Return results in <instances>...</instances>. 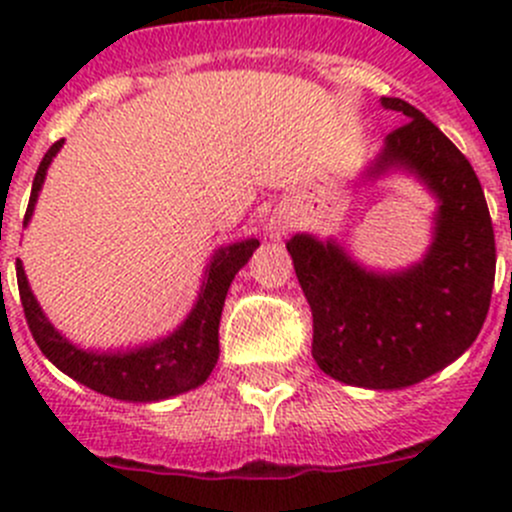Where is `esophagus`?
Segmentation results:
<instances>
[{
	"mask_svg": "<svg viewBox=\"0 0 512 512\" xmlns=\"http://www.w3.org/2000/svg\"><path fill=\"white\" fill-rule=\"evenodd\" d=\"M287 230H289V223H287L285 218H275V220H272V223H270L272 237H277V240H280V237H285Z\"/></svg>",
	"mask_w": 512,
	"mask_h": 512,
	"instance_id": "obj_1",
	"label": "esophagus"
}]
</instances>
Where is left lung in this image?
Masks as SVG:
<instances>
[{
  "mask_svg": "<svg viewBox=\"0 0 512 512\" xmlns=\"http://www.w3.org/2000/svg\"><path fill=\"white\" fill-rule=\"evenodd\" d=\"M384 108L409 121L386 136L366 173L404 168L438 198L433 242L404 272H371L339 242L294 235V272L312 309V356L324 374L364 389H404L476 342L495 280L488 203L468 158L401 98Z\"/></svg>",
  "mask_w": 512,
  "mask_h": 512,
  "instance_id": "1",
  "label": "left lung"
}]
</instances>
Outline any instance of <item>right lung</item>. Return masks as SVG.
<instances>
[{
	"label": "right lung",
	"mask_w": 512,
	"mask_h": 512,
	"mask_svg": "<svg viewBox=\"0 0 512 512\" xmlns=\"http://www.w3.org/2000/svg\"><path fill=\"white\" fill-rule=\"evenodd\" d=\"M61 143L64 141H56L46 151V156L41 158L39 170L34 175L32 198H29L24 225L32 218L36 198H39V190L46 178V168L59 153ZM257 247H260L257 237L220 247L213 260H210V267L205 270L198 302H195L188 319L173 334L148 344V347L103 354L84 352V349L74 347L44 317L39 302H36L32 289H29L22 262L17 260V282L24 317H27L29 329H32L34 342L39 344L46 359L56 369L64 371L66 376L79 381V384L121 401H143V404H148V401L170 399V396H178L203 384L210 371L215 369V364H218V329L227 289H230V282L235 280L240 267H245V262L250 260Z\"/></svg>",
	"instance_id": "right-lung-1"
}]
</instances>
